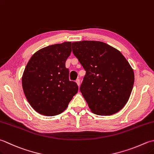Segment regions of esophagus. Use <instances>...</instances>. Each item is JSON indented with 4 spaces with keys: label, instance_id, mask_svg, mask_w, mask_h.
I'll return each instance as SVG.
<instances>
[{
    "label": "esophagus",
    "instance_id": "1",
    "mask_svg": "<svg viewBox=\"0 0 154 154\" xmlns=\"http://www.w3.org/2000/svg\"><path fill=\"white\" fill-rule=\"evenodd\" d=\"M75 82H76L77 83V85L78 86H80V80L79 79H77L76 81H75Z\"/></svg>",
    "mask_w": 154,
    "mask_h": 154
}]
</instances>
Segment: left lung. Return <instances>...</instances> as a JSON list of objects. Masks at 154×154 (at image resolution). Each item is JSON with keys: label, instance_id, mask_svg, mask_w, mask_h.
<instances>
[{"label": "left lung", "instance_id": "left-lung-1", "mask_svg": "<svg viewBox=\"0 0 154 154\" xmlns=\"http://www.w3.org/2000/svg\"><path fill=\"white\" fill-rule=\"evenodd\" d=\"M72 50L86 71L80 91L89 109L99 116L121 110L134 83V71L124 56L101 41L74 42Z\"/></svg>", "mask_w": 154, "mask_h": 154}]
</instances>
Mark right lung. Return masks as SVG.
Masks as SVG:
<instances>
[{"instance_id":"right-lung-1","label":"right lung","mask_w":154,"mask_h":154,"mask_svg":"<svg viewBox=\"0 0 154 154\" xmlns=\"http://www.w3.org/2000/svg\"><path fill=\"white\" fill-rule=\"evenodd\" d=\"M71 53V42L49 45L37 51L27 63L22 77L23 91L31 107L41 115L61 113L78 91L65 67Z\"/></svg>"}]
</instances>
